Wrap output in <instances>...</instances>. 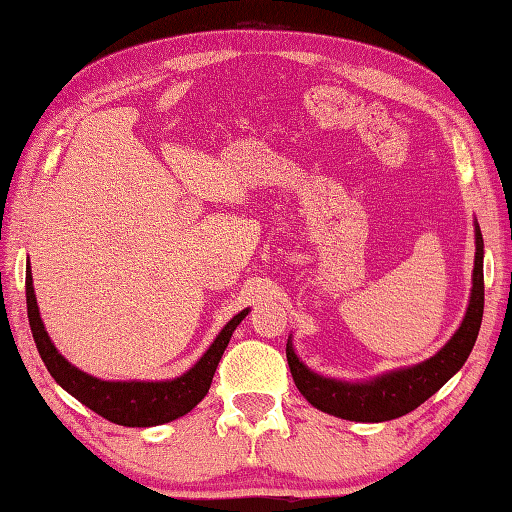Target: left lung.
Instances as JSON below:
<instances>
[{"instance_id":"1","label":"left lung","mask_w":512,"mask_h":512,"mask_svg":"<svg viewBox=\"0 0 512 512\" xmlns=\"http://www.w3.org/2000/svg\"><path fill=\"white\" fill-rule=\"evenodd\" d=\"M484 315V237L475 222V266H473V288L462 324L455 335L437 350V353L422 364L395 368L364 382H346V379L324 377L310 370L297 357L293 339L288 337L286 357L295 386L299 388L308 404H313L322 413L348 419V422L377 424L397 419L417 406H422L428 397H433L450 377H453L470 355L479 335Z\"/></svg>"}]
</instances>
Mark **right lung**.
<instances>
[{
  "label": "right lung",
  "mask_w": 512,
  "mask_h": 512,
  "mask_svg": "<svg viewBox=\"0 0 512 512\" xmlns=\"http://www.w3.org/2000/svg\"><path fill=\"white\" fill-rule=\"evenodd\" d=\"M26 306L37 350L55 382L62 386L66 393L73 395L77 402H82L86 408L95 410L97 415H102L108 422L130 428L168 424L173 422V419L184 417L202 402L208 393L210 382H213L217 364L224 355L230 337H233L235 328L242 324V319L250 310H239V313L219 330V335L213 339V344L208 346L206 353L179 377L162 379V382H137V379H130V382H108V379H99L84 373V370H79L55 348L53 339L46 333L42 315H39L30 264H26Z\"/></svg>",
  "instance_id": "obj_1"
}]
</instances>
